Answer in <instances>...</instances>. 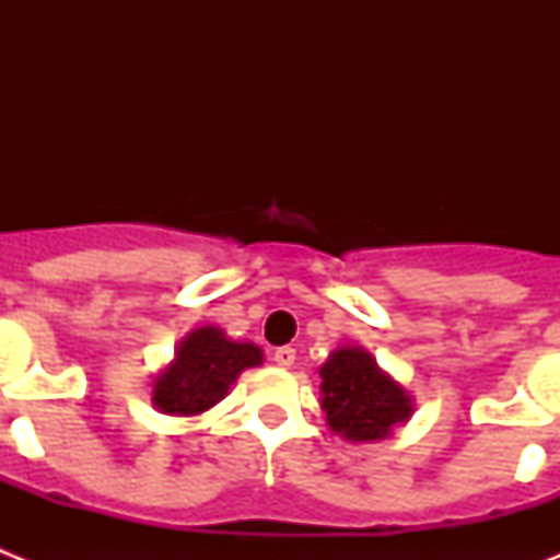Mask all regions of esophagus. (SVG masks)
Here are the masks:
<instances>
[{"label":"esophagus","mask_w":560,"mask_h":560,"mask_svg":"<svg viewBox=\"0 0 560 560\" xmlns=\"http://www.w3.org/2000/svg\"><path fill=\"white\" fill-rule=\"evenodd\" d=\"M294 359H296V350L289 348V345H285V348H277L275 350V364H277V368H291V364H294Z\"/></svg>","instance_id":"esophagus-1"}]
</instances>
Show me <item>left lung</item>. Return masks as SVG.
Returning <instances> with one entry per match:
<instances>
[{
	"instance_id": "8db88e82",
	"label": "left lung",
	"mask_w": 560,
	"mask_h": 560,
	"mask_svg": "<svg viewBox=\"0 0 560 560\" xmlns=\"http://www.w3.org/2000/svg\"><path fill=\"white\" fill-rule=\"evenodd\" d=\"M319 407L325 423L348 443H375L407 423L415 398L395 381L370 350L341 345L319 368Z\"/></svg>"
}]
</instances>
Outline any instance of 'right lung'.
<instances>
[{
    "mask_svg": "<svg viewBox=\"0 0 560 560\" xmlns=\"http://www.w3.org/2000/svg\"><path fill=\"white\" fill-rule=\"evenodd\" d=\"M260 364L264 350L255 341L230 339L219 325H201L176 345L171 364L153 375L151 404L162 415L196 418L224 400L244 370Z\"/></svg>",
    "mask_w": 560,
    "mask_h": 560,
    "instance_id": "right-lung-1",
    "label": "right lung"
}]
</instances>
